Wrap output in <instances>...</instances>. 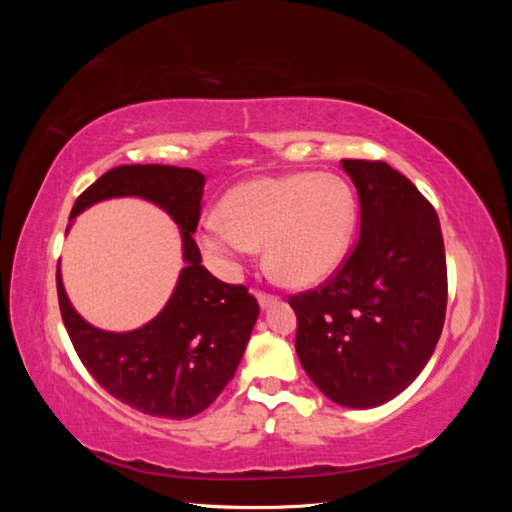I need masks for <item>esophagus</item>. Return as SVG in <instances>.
<instances>
[{
    "label": "esophagus",
    "instance_id": "obj_1",
    "mask_svg": "<svg viewBox=\"0 0 512 512\" xmlns=\"http://www.w3.org/2000/svg\"><path fill=\"white\" fill-rule=\"evenodd\" d=\"M256 299L262 309H267L269 305H273L277 301V297H273V294H267V292H256Z\"/></svg>",
    "mask_w": 512,
    "mask_h": 512
}]
</instances>
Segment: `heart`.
I'll return each instance as SVG.
<instances>
[{
    "label": "heart",
    "mask_w": 512,
    "mask_h": 512,
    "mask_svg": "<svg viewBox=\"0 0 512 512\" xmlns=\"http://www.w3.org/2000/svg\"><path fill=\"white\" fill-rule=\"evenodd\" d=\"M211 213L200 243L224 267H237L265 243L269 269L290 286H312L344 260L356 224V198L333 173L265 177L237 185Z\"/></svg>",
    "instance_id": "b5f03b06"
}]
</instances>
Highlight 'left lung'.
<instances>
[{
    "label": "left lung",
    "instance_id": "8db88e82",
    "mask_svg": "<svg viewBox=\"0 0 512 512\" xmlns=\"http://www.w3.org/2000/svg\"><path fill=\"white\" fill-rule=\"evenodd\" d=\"M361 205V235L333 277L292 294L294 348L318 389L346 408H376L408 389L440 339L446 256L440 220L386 162L342 160Z\"/></svg>",
    "mask_w": 512,
    "mask_h": 512
}]
</instances>
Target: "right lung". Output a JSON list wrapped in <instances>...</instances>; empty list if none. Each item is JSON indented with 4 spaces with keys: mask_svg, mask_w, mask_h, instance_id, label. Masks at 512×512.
<instances>
[{
    "mask_svg": "<svg viewBox=\"0 0 512 512\" xmlns=\"http://www.w3.org/2000/svg\"><path fill=\"white\" fill-rule=\"evenodd\" d=\"M203 188L205 175L194 168L130 164L108 170L72 207L70 220L100 200L138 196L162 207L181 228L185 267L162 312L141 329L91 327L72 307L57 269L61 318L89 374L130 408L177 421L209 408L232 380L260 312L245 286L224 284L200 265L192 232Z\"/></svg>",
    "mask_w": 512,
    "mask_h": 512,
    "instance_id": "add662e5",
    "label": "right lung"
}]
</instances>
